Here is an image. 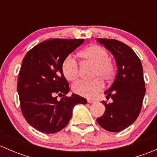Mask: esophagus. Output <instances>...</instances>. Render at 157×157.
<instances>
[{
	"instance_id": "esophagus-1",
	"label": "esophagus",
	"mask_w": 157,
	"mask_h": 157,
	"mask_svg": "<svg viewBox=\"0 0 157 157\" xmlns=\"http://www.w3.org/2000/svg\"><path fill=\"white\" fill-rule=\"evenodd\" d=\"M87 102L88 103H94V102H96V101L94 99H88Z\"/></svg>"
}]
</instances>
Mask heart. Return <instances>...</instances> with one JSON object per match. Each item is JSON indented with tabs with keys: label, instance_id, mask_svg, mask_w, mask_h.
I'll use <instances>...</instances> for the list:
<instances>
[{
	"label": "heart",
	"instance_id": "heart-1",
	"mask_svg": "<svg viewBox=\"0 0 157 157\" xmlns=\"http://www.w3.org/2000/svg\"><path fill=\"white\" fill-rule=\"evenodd\" d=\"M79 56L86 62L94 64L93 80H80L73 85V91L79 96L93 98L104 89L103 79L109 82L113 79L115 67L109 60L108 52L103 47L92 45L79 53ZM61 71L64 77L69 81H74L79 77V67L76 60L71 55L64 58L61 64Z\"/></svg>",
	"mask_w": 157,
	"mask_h": 157
}]
</instances>
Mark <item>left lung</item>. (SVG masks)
<instances>
[{"instance_id": "obj_1", "label": "left lung", "mask_w": 157, "mask_h": 157, "mask_svg": "<svg viewBox=\"0 0 157 157\" xmlns=\"http://www.w3.org/2000/svg\"><path fill=\"white\" fill-rule=\"evenodd\" d=\"M97 41L112 54L118 70L112 86L105 92L112 102L102 101L105 113L96 121L106 131L118 132L133 124L141 110L146 92L143 67L140 58L126 44L110 39Z\"/></svg>"}]
</instances>
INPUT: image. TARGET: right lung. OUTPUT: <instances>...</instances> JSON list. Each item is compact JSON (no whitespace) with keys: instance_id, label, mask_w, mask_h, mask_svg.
Here are the masks:
<instances>
[{"instance_id":"add662e5","label":"right lung","mask_w":157,"mask_h":157,"mask_svg":"<svg viewBox=\"0 0 157 157\" xmlns=\"http://www.w3.org/2000/svg\"><path fill=\"white\" fill-rule=\"evenodd\" d=\"M84 39H52L38 44L25 55L22 62L17 92L25 119L45 134L63 129L72 116L77 104H86L85 98L69 92V84L61 71L66 57ZM63 96L58 101L55 96Z\"/></svg>"}]
</instances>
